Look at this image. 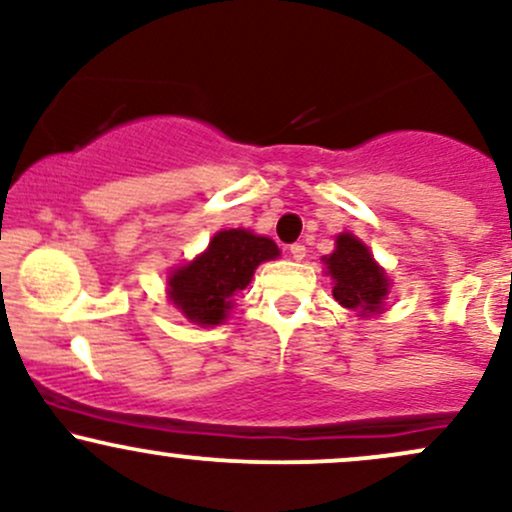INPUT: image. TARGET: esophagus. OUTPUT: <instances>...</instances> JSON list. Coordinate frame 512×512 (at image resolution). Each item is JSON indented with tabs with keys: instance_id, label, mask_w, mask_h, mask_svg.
<instances>
[{
	"instance_id": "34e87169",
	"label": "esophagus",
	"mask_w": 512,
	"mask_h": 512,
	"mask_svg": "<svg viewBox=\"0 0 512 512\" xmlns=\"http://www.w3.org/2000/svg\"><path fill=\"white\" fill-rule=\"evenodd\" d=\"M289 252H291V257H293V260H298V262H301L303 257H305V245H301V243H293L291 248H289Z\"/></svg>"
}]
</instances>
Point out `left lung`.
Wrapping results in <instances>:
<instances>
[{
  "label": "left lung",
  "instance_id": "1",
  "mask_svg": "<svg viewBox=\"0 0 512 512\" xmlns=\"http://www.w3.org/2000/svg\"><path fill=\"white\" fill-rule=\"evenodd\" d=\"M327 274L334 279L332 296L339 305L356 310L358 315H378L383 310L390 279L385 269L373 260L366 243L351 233H339L337 248L325 257Z\"/></svg>",
  "mask_w": 512,
  "mask_h": 512
}]
</instances>
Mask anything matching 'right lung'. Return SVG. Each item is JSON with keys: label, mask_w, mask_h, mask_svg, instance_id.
<instances>
[{"label": "right lung", "mask_w": 512, "mask_h": 512, "mask_svg": "<svg viewBox=\"0 0 512 512\" xmlns=\"http://www.w3.org/2000/svg\"><path fill=\"white\" fill-rule=\"evenodd\" d=\"M279 257L272 238L245 228L219 231L209 248L168 276V298L190 322L221 325L233 308V296L252 281L262 262Z\"/></svg>", "instance_id": "1"}]
</instances>
